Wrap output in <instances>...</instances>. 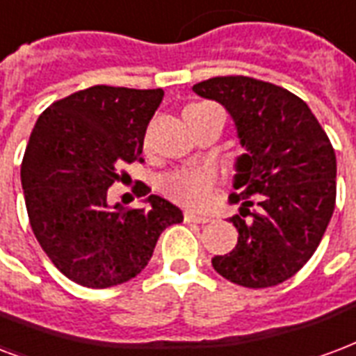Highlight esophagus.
Instances as JSON below:
<instances>
[{
  "mask_svg": "<svg viewBox=\"0 0 356 356\" xmlns=\"http://www.w3.org/2000/svg\"><path fill=\"white\" fill-rule=\"evenodd\" d=\"M184 219H186V221H189V223H208V221H210V218H208V216H197V213H193V212L184 213Z\"/></svg>",
  "mask_w": 356,
  "mask_h": 356,
  "instance_id": "1",
  "label": "esophagus"
}]
</instances>
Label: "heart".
<instances>
[{"instance_id":"b5f03b06","label":"heart","mask_w":356,"mask_h":356,"mask_svg":"<svg viewBox=\"0 0 356 356\" xmlns=\"http://www.w3.org/2000/svg\"><path fill=\"white\" fill-rule=\"evenodd\" d=\"M202 106V105H191ZM188 106V108H191ZM218 184V172L210 165H195L175 170L163 180L165 193L184 207H202Z\"/></svg>"}]
</instances>
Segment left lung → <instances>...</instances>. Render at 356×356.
<instances>
[{"label": "left lung", "instance_id": "obj_1", "mask_svg": "<svg viewBox=\"0 0 356 356\" xmlns=\"http://www.w3.org/2000/svg\"><path fill=\"white\" fill-rule=\"evenodd\" d=\"M193 92L225 106L245 154L236 159L229 221L238 244L212 266L229 282L264 289L308 263L336 204V154L309 106L270 82L216 76Z\"/></svg>", "mask_w": 356, "mask_h": 356}]
</instances>
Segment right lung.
I'll return each mask as SVG.
<instances>
[{"label":"right lung","instance_id":"obj_1","mask_svg":"<svg viewBox=\"0 0 356 356\" xmlns=\"http://www.w3.org/2000/svg\"><path fill=\"white\" fill-rule=\"evenodd\" d=\"M161 101V88L92 86L37 120L20 170L24 199L37 242L71 282L90 289L129 282L159 234L184 219L159 195L131 210L106 200V189L124 178L118 167L143 163L146 127Z\"/></svg>","mask_w":356,"mask_h":356}]
</instances>
